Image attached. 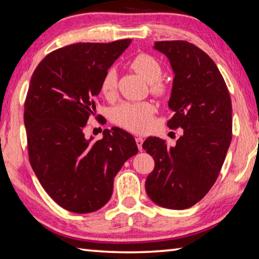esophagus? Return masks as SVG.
Here are the masks:
<instances>
[{
    "instance_id": "34e87169",
    "label": "esophagus",
    "mask_w": 259,
    "mask_h": 259,
    "mask_svg": "<svg viewBox=\"0 0 259 259\" xmlns=\"http://www.w3.org/2000/svg\"><path fill=\"white\" fill-rule=\"evenodd\" d=\"M143 142H144V139H143L142 137H137L136 138V144H137V147L138 150H143Z\"/></svg>"
}]
</instances>
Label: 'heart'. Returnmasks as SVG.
<instances>
[{"label": "heart", "instance_id": "obj_1", "mask_svg": "<svg viewBox=\"0 0 259 259\" xmlns=\"http://www.w3.org/2000/svg\"><path fill=\"white\" fill-rule=\"evenodd\" d=\"M130 67L150 83L151 93L157 97H165L169 91V86L163 81L162 64L153 55L139 53L130 61ZM117 89V73L114 68H109L101 79L100 90L102 96L110 99L115 96ZM155 107L149 101L123 102L114 109L113 120L122 128L131 133L141 134L149 130L153 124Z\"/></svg>", "mask_w": 259, "mask_h": 259}]
</instances>
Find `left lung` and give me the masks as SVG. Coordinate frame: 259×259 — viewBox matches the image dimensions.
<instances>
[{
  "label": "left lung",
  "mask_w": 259,
  "mask_h": 259,
  "mask_svg": "<svg viewBox=\"0 0 259 259\" xmlns=\"http://www.w3.org/2000/svg\"><path fill=\"white\" fill-rule=\"evenodd\" d=\"M174 70L168 106L174 115L169 129H183L176 145L149 137L143 149L153 157L154 169L145 182L155 204L173 210L194 206L210 191L232 141V101L215 63L202 49L183 40L157 41Z\"/></svg>",
  "instance_id": "1"
}]
</instances>
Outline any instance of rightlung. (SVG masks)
I'll return each instance as SVG.
<instances>
[{"label": "right lung", "instance_id": "right-lung-1", "mask_svg": "<svg viewBox=\"0 0 259 259\" xmlns=\"http://www.w3.org/2000/svg\"><path fill=\"white\" fill-rule=\"evenodd\" d=\"M130 42L69 45L49 53L31 77L24 104L28 159L47 194L70 212L104 206L115 175L138 152L135 138L116 126L93 143L83 133L102 77Z\"/></svg>", "mask_w": 259, "mask_h": 259}]
</instances>
